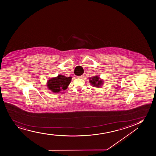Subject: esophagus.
<instances>
[{"mask_svg": "<svg viewBox=\"0 0 156 156\" xmlns=\"http://www.w3.org/2000/svg\"><path fill=\"white\" fill-rule=\"evenodd\" d=\"M83 77H84V76L81 75L80 76H78V78H83Z\"/></svg>", "mask_w": 156, "mask_h": 156, "instance_id": "1", "label": "esophagus"}]
</instances>
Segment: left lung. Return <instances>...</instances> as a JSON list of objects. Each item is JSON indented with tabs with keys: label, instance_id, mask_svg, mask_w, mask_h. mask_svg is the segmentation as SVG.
<instances>
[{
	"label": "left lung",
	"instance_id": "left-lung-1",
	"mask_svg": "<svg viewBox=\"0 0 156 156\" xmlns=\"http://www.w3.org/2000/svg\"><path fill=\"white\" fill-rule=\"evenodd\" d=\"M89 79L90 83L92 86V87L95 88H100L104 83L103 80L101 79L98 76L90 77Z\"/></svg>",
	"mask_w": 156,
	"mask_h": 156
}]
</instances>
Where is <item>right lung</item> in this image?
Returning a JSON list of instances; mask_svg holds the SVG:
<instances>
[{
	"mask_svg": "<svg viewBox=\"0 0 156 156\" xmlns=\"http://www.w3.org/2000/svg\"><path fill=\"white\" fill-rule=\"evenodd\" d=\"M72 77H67L63 75H58L56 77L49 79L47 82V87L49 90L54 93L67 89L70 84Z\"/></svg>",
	"mask_w": 156,
	"mask_h": 156,
	"instance_id": "right-lung-1",
	"label": "right lung"
}]
</instances>
